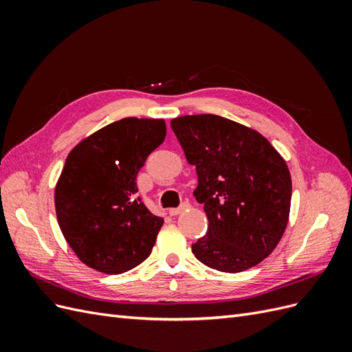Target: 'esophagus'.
I'll return each mask as SVG.
<instances>
[{
    "mask_svg": "<svg viewBox=\"0 0 352 352\" xmlns=\"http://www.w3.org/2000/svg\"><path fill=\"white\" fill-rule=\"evenodd\" d=\"M188 207H189V202H188V201H184L182 204H180L177 208H172L168 212H170V216H177V214H180V212H182L184 210H186Z\"/></svg>",
    "mask_w": 352,
    "mask_h": 352,
    "instance_id": "obj_1",
    "label": "esophagus"
}]
</instances>
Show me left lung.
Returning <instances> with one entry per match:
<instances>
[{"label": "left lung", "mask_w": 352, "mask_h": 352, "mask_svg": "<svg viewBox=\"0 0 352 352\" xmlns=\"http://www.w3.org/2000/svg\"><path fill=\"white\" fill-rule=\"evenodd\" d=\"M170 124L197 168L194 197L208 219L194 255L225 273L257 265L279 243L289 219L292 182L285 160L258 132L221 116H182Z\"/></svg>", "instance_id": "obj_1"}]
</instances>
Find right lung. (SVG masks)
Returning a JSON list of instances; mask_svg holds the SVG:
<instances>
[{
    "label": "right lung",
    "mask_w": 352,
    "mask_h": 352,
    "mask_svg": "<svg viewBox=\"0 0 352 352\" xmlns=\"http://www.w3.org/2000/svg\"><path fill=\"white\" fill-rule=\"evenodd\" d=\"M164 138L163 119L126 117L69 154L56 186L57 220L89 267L120 274L150 257L163 219L136 195V176Z\"/></svg>",
    "instance_id": "right-lung-1"
}]
</instances>
